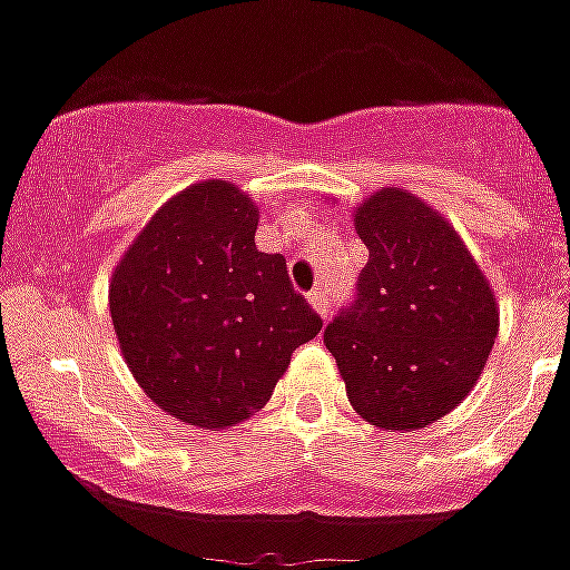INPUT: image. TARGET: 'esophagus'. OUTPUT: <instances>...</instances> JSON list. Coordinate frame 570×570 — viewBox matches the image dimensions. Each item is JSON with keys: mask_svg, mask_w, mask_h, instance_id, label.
Returning a JSON list of instances; mask_svg holds the SVG:
<instances>
[{"mask_svg": "<svg viewBox=\"0 0 570 570\" xmlns=\"http://www.w3.org/2000/svg\"><path fill=\"white\" fill-rule=\"evenodd\" d=\"M307 302L313 304V311L320 313V316H328L331 302H328V295H325V289H320V286H316V289H311V295H307Z\"/></svg>", "mask_w": 570, "mask_h": 570, "instance_id": "esophagus-1", "label": "esophagus"}]
</instances>
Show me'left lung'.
Returning <instances> with one entry per match:
<instances>
[{
	"instance_id": "left-lung-1",
	"label": "left lung",
	"mask_w": 570,
	"mask_h": 570,
	"mask_svg": "<svg viewBox=\"0 0 570 570\" xmlns=\"http://www.w3.org/2000/svg\"><path fill=\"white\" fill-rule=\"evenodd\" d=\"M355 230L370 259L325 346L357 414L423 429L476 384L497 337L494 293L459 233L411 191H375Z\"/></svg>"
}]
</instances>
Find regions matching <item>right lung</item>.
Instances as JSON below:
<instances>
[{"label": "right lung", "instance_id": "right-lung-1", "mask_svg": "<svg viewBox=\"0 0 570 570\" xmlns=\"http://www.w3.org/2000/svg\"><path fill=\"white\" fill-rule=\"evenodd\" d=\"M254 233L245 191L197 183L150 218L111 275L129 373L168 414L213 432L266 405L289 355L322 331L286 259L257 250Z\"/></svg>", "mask_w": 570, "mask_h": 570}]
</instances>
